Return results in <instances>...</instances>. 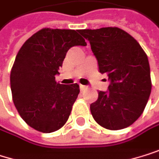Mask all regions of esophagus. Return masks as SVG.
<instances>
[{
    "instance_id": "esophagus-1",
    "label": "esophagus",
    "mask_w": 159,
    "mask_h": 159,
    "mask_svg": "<svg viewBox=\"0 0 159 159\" xmlns=\"http://www.w3.org/2000/svg\"><path fill=\"white\" fill-rule=\"evenodd\" d=\"M79 87H80V90H85V89H87V87L86 86H84V85H79Z\"/></svg>"
}]
</instances>
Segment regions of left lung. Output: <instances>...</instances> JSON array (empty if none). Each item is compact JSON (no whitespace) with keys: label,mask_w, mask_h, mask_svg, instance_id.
<instances>
[{"label":"left lung","mask_w":159,"mask_h":159,"mask_svg":"<svg viewBox=\"0 0 159 159\" xmlns=\"http://www.w3.org/2000/svg\"><path fill=\"white\" fill-rule=\"evenodd\" d=\"M89 41L101 73L110 81L90 105L93 119L109 130L130 126L142 114L152 89L148 57L139 42L118 27L80 30Z\"/></svg>","instance_id":"1"}]
</instances>
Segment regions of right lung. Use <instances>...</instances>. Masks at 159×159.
I'll return each instance as SVG.
<instances>
[{"label": "right lung", "instance_id": "1", "mask_svg": "<svg viewBox=\"0 0 159 159\" xmlns=\"http://www.w3.org/2000/svg\"><path fill=\"white\" fill-rule=\"evenodd\" d=\"M78 30L43 28L20 49L10 73L14 105L22 120L42 133L60 129L80 92L79 85L56 83L67 52L86 46Z\"/></svg>", "mask_w": 159, "mask_h": 159}]
</instances>
